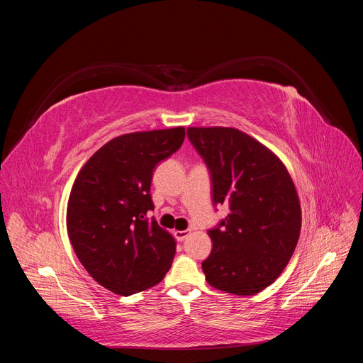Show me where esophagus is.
Here are the masks:
<instances>
[{"instance_id":"esophagus-1","label":"esophagus","mask_w":363,"mask_h":363,"mask_svg":"<svg viewBox=\"0 0 363 363\" xmlns=\"http://www.w3.org/2000/svg\"><path fill=\"white\" fill-rule=\"evenodd\" d=\"M174 235L177 238V240H184L189 236V230H177V232H174Z\"/></svg>"}]
</instances>
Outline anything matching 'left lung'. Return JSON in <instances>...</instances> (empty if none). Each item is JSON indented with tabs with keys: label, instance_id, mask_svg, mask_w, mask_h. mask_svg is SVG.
Listing matches in <instances>:
<instances>
[{
	"label": "left lung",
	"instance_id": "left-lung-1",
	"mask_svg": "<svg viewBox=\"0 0 363 363\" xmlns=\"http://www.w3.org/2000/svg\"><path fill=\"white\" fill-rule=\"evenodd\" d=\"M188 138L211 171L213 204L230 207L208 230L206 280L228 294L255 295L277 280L298 242L301 207L294 182L269 148L238 128L189 127Z\"/></svg>",
	"mask_w": 363,
	"mask_h": 363
}]
</instances>
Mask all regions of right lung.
<instances>
[{
    "mask_svg": "<svg viewBox=\"0 0 363 363\" xmlns=\"http://www.w3.org/2000/svg\"><path fill=\"white\" fill-rule=\"evenodd\" d=\"M183 140L184 127L118 136L77 175L67 208L68 236L103 288L127 296L155 286L169 271L175 239L147 212L155 208L152 171Z\"/></svg>",
    "mask_w": 363,
    "mask_h": 363,
    "instance_id": "obj_1",
    "label": "right lung"
}]
</instances>
